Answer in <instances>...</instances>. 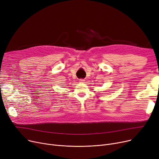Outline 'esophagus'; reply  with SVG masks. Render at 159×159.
I'll return each instance as SVG.
<instances>
[{"label": "esophagus", "instance_id": "esophagus-1", "mask_svg": "<svg viewBox=\"0 0 159 159\" xmlns=\"http://www.w3.org/2000/svg\"><path fill=\"white\" fill-rule=\"evenodd\" d=\"M79 82L83 83V82H85V80H84V79H80V80H79Z\"/></svg>", "mask_w": 159, "mask_h": 159}]
</instances>
